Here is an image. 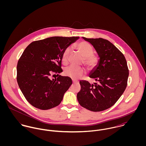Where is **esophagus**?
<instances>
[{"label": "esophagus", "instance_id": "obj_1", "mask_svg": "<svg viewBox=\"0 0 146 146\" xmlns=\"http://www.w3.org/2000/svg\"><path fill=\"white\" fill-rule=\"evenodd\" d=\"M73 83L75 84V83H79V82H76V81H74V80H73Z\"/></svg>", "mask_w": 146, "mask_h": 146}]
</instances>
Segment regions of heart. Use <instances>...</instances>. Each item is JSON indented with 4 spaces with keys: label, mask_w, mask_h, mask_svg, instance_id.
Here are the masks:
<instances>
[{
    "label": "heart",
    "mask_w": 146,
    "mask_h": 146,
    "mask_svg": "<svg viewBox=\"0 0 146 146\" xmlns=\"http://www.w3.org/2000/svg\"><path fill=\"white\" fill-rule=\"evenodd\" d=\"M74 46L84 57V63L87 67L93 68L97 64L98 58L96 55L93 54V48L89 43L83 41L79 42L75 44ZM70 51L71 49L69 47L63 51L61 57L63 64H66L68 62ZM64 74L72 79H78L83 75L84 71L80 67L70 66L65 69Z\"/></svg>",
    "instance_id": "obj_1"
}]
</instances>
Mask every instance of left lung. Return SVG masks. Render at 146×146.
Wrapping results in <instances>:
<instances>
[{
	"instance_id": "obj_1",
	"label": "left lung",
	"mask_w": 146,
	"mask_h": 146,
	"mask_svg": "<svg viewBox=\"0 0 146 146\" xmlns=\"http://www.w3.org/2000/svg\"><path fill=\"white\" fill-rule=\"evenodd\" d=\"M83 39L93 46L100 60L89 75L97 82L90 84L80 81L81 90L77 99L79 104L90 111H104L115 104L125 91L129 76L127 62L124 54L108 40Z\"/></svg>"
}]
</instances>
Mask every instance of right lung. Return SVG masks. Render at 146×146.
I'll list each match as a JSON object with an SVG mask.
<instances>
[{"label": "right lung", "mask_w": 146, "mask_h": 146, "mask_svg": "<svg viewBox=\"0 0 146 146\" xmlns=\"http://www.w3.org/2000/svg\"><path fill=\"white\" fill-rule=\"evenodd\" d=\"M79 38L53 36L32 42L25 49L17 66V81L32 106L46 110L60 104L72 80L61 75L50 80L49 76L62 72L63 52Z\"/></svg>", "instance_id": "add662e5"}]
</instances>
